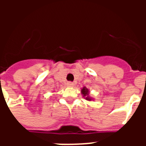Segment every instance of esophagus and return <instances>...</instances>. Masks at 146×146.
I'll list each match as a JSON object with an SVG mask.
<instances>
[{
    "label": "esophagus",
    "instance_id": "1",
    "mask_svg": "<svg viewBox=\"0 0 146 146\" xmlns=\"http://www.w3.org/2000/svg\"><path fill=\"white\" fill-rule=\"evenodd\" d=\"M67 86H69V87H73V86H74V84L73 83V82H67Z\"/></svg>",
    "mask_w": 146,
    "mask_h": 146
}]
</instances>
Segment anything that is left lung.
<instances>
[{
    "label": "left lung",
    "instance_id": "obj_1",
    "mask_svg": "<svg viewBox=\"0 0 146 146\" xmlns=\"http://www.w3.org/2000/svg\"><path fill=\"white\" fill-rule=\"evenodd\" d=\"M81 94H82V97H84L88 101H91V100H93L92 98L89 95V90L86 87H83L81 89Z\"/></svg>",
    "mask_w": 146,
    "mask_h": 146
}]
</instances>
